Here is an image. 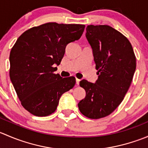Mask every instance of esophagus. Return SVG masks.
I'll list each match as a JSON object with an SVG mask.
<instances>
[{"label":"esophagus","mask_w":148,"mask_h":148,"mask_svg":"<svg viewBox=\"0 0 148 148\" xmlns=\"http://www.w3.org/2000/svg\"><path fill=\"white\" fill-rule=\"evenodd\" d=\"M79 82H80V80L79 79H76V84H77V85H79Z\"/></svg>","instance_id":"34e87169"}]
</instances>
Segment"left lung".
Here are the masks:
<instances>
[{
  "label": "left lung",
  "mask_w": 148,
  "mask_h": 148,
  "mask_svg": "<svg viewBox=\"0 0 148 148\" xmlns=\"http://www.w3.org/2000/svg\"><path fill=\"white\" fill-rule=\"evenodd\" d=\"M86 38L92 49L98 79L95 83L80 82L86 97L78 107L88 118L99 119L111 114L122 102L132 81L136 59L129 40L111 26L89 25Z\"/></svg>",
  "instance_id": "8db88e82"
}]
</instances>
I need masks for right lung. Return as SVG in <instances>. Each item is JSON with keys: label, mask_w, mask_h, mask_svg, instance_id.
Wrapping results in <instances>:
<instances>
[{"label": "right lung", "mask_w": 148, "mask_h": 148, "mask_svg": "<svg viewBox=\"0 0 148 148\" xmlns=\"http://www.w3.org/2000/svg\"><path fill=\"white\" fill-rule=\"evenodd\" d=\"M85 26L47 23L25 31L10 53V78L22 106L32 114L54 112L61 96L74 87V77L55 74L67 44L79 40Z\"/></svg>", "instance_id": "add662e5"}]
</instances>
